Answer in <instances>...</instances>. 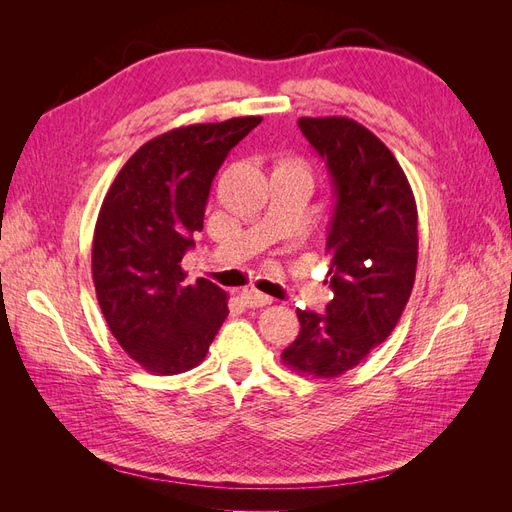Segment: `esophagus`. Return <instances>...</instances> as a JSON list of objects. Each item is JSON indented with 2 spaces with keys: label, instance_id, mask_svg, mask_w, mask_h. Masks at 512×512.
Returning <instances> with one entry per match:
<instances>
[{
  "label": "esophagus",
  "instance_id": "34e87169",
  "mask_svg": "<svg viewBox=\"0 0 512 512\" xmlns=\"http://www.w3.org/2000/svg\"><path fill=\"white\" fill-rule=\"evenodd\" d=\"M241 301H243L247 307H265V305H269L273 299L267 297V294L258 292V290H243V292H241Z\"/></svg>",
  "mask_w": 512,
  "mask_h": 512
}]
</instances>
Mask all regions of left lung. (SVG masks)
<instances>
[{"label":"left lung","instance_id":"1","mask_svg":"<svg viewBox=\"0 0 512 512\" xmlns=\"http://www.w3.org/2000/svg\"><path fill=\"white\" fill-rule=\"evenodd\" d=\"M335 188L329 226L333 299L327 314L297 309L299 337L282 352L292 371L337 378L393 333L418 258L416 200L391 149L348 117H301Z\"/></svg>","mask_w":512,"mask_h":512}]
</instances>
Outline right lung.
<instances>
[{"instance_id":"add662e5","label":"right lung","mask_w":512,"mask_h":512,"mask_svg":"<svg viewBox=\"0 0 512 512\" xmlns=\"http://www.w3.org/2000/svg\"><path fill=\"white\" fill-rule=\"evenodd\" d=\"M262 117L192 123L151 138L123 164L98 213L91 275L108 329L143 369L183 374L209 352L228 294L185 282L183 254L203 230L211 181Z\"/></svg>"}]
</instances>
